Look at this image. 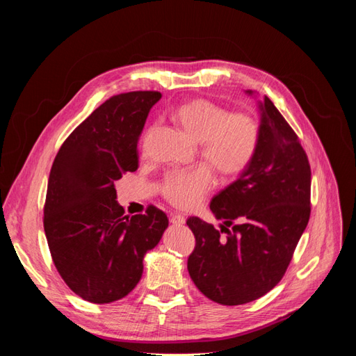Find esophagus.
<instances>
[{"label": "esophagus", "mask_w": 356, "mask_h": 356, "mask_svg": "<svg viewBox=\"0 0 356 356\" xmlns=\"http://www.w3.org/2000/svg\"><path fill=\"white\" fill-rule=\"evenodd\" d=\"M170 222L174 225H182L186 222V218L179 213H174V215H170Z\"/></svg>", "instance_id": "esophagus-1"}]
</instances>
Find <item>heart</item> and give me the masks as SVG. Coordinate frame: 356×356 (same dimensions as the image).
<instances>
[{"mask_svg": "<svg viewBox=\"0 0 356 356\" xmlns=\"http://www.w3.org/2000/svg\"><path fill=\"white\" fill-rule=\"evenodd\" d=\"M175 122L199 143V156L222 177H236L252 163L260 145L261 127L251 113L234 111L204 98L190 99L174 111ZM207 165L170 170L159 182V193L179 209H191L215 187Z\"/></svg>", "mask_w": 356, "mask_h": 356, "instance_id": "1", "label": "heart"}]
</instances>
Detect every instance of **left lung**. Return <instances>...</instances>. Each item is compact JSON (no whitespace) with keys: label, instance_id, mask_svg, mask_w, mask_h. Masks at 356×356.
Returning <instances> with one entry per match:
<instances>
[{"label":"left lung","instance_id":"obj_1","mask_svg":"<svg viewBox=\"0 0 356 356\" xmlns=\"http://www.w3.org/2000/svg\"><path fill=\"white\" fill-rule=\"evenodd\" d=\"M260 110L252 163L211 202L221 230L199 217L187 220L196 239L190 277L202 294L225 306L250 303L281 282L310 217L307 154L267 96Z\"/></svg>","mask_w":356,"mask_h":356}]
</instances>
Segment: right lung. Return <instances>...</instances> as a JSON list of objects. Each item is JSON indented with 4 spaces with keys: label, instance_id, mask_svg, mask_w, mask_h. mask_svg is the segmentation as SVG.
I'll return each instance as SVG.
<instances>
[{
    "label": "right lung",
    "instance_id": "add662e5",
    "mask_svg": "<svg viewBox=\"0 0 356 356\" xmlns=\"http://www.w3.org/2000/svg\"><path fill=\"white\" fill-rule=\"evenodd\" d=\"M156 90L114 95L63 141L53 161L44 203V232L60 277L96 305L126 297L144 270V255L168 227L166 213L148 204L129 217L114 182L138 169V141Z\"/></svg>",
    "mask_w": 356,
    "mask_h": 356
}]
</instances>
